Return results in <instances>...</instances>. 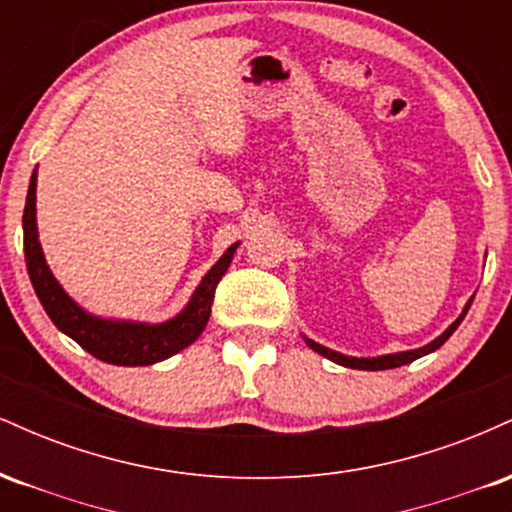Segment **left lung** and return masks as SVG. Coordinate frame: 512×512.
Here are the masks:
<instances>
[{"mask_svg": "<svg viewBox=\"0 0 512 512\" xmlns=\"http://www.w3.org/2000/svg\"><path fill=\"white\" fill-rule=\"evenodd\" d=\"M469 305H472V298H469V303L464 305L462 315L457 317L455 322H452V325L448 327V330H445L443 334H440L438 339H433L431 344L421 346V349H414V351H399V354H387V356H378V358H354V356H344V354H337V351H332V349H327V346H320V344L310 342V339H305V342H308L310 349L317 351V354H322V356H325V358H330V361L339 363V366H346V368H356V370H387V368L407 366V363L416 361V358H421V356H426V354H431V351L440 349V346H443L445 342H448V337H450V334L455 332L457 327H460V322L464 320V315H467Z\"/></svg>", "mask_w": 512, "mask_h": 512, "instance_id": "left-lung-1", "label": "left lung"}]
</instances>
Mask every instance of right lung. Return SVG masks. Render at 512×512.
Returning <instances> with one entry per match:
<instances>
[{"instance_id":"right-lung-1","label":"right lung","mask_w":512,"mask_h":512,"mask_svg":"<svg viewBox=\"0 0 512 512\" xmlns=\"http://www.w3.org/2000/svg\"><path fill=\"white\" fill-rule=\"evenodd\" d=\"M236 248L238 243L231 245L226 255L209 269L192 301L173 320L161 322V325H142V322H117L88 315L64 293L45 262L43 248L38 243V228H35V173L31 175L26 209H23V252H26V267L35 296L43 303L45 313L55 322L57 330L69 334L91 356L113 366H151L195 342L207 327L216 284L226 274Z\"/></svg>"}]
</instances>
